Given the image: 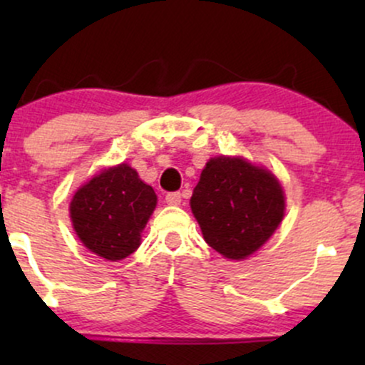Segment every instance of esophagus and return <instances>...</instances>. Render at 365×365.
Segmentation results:
<instances>
[{"label": "esophagus", "mask_w": 365, "mask_h": 365, "mask_svg": "<svg viewBox=\"0 0 365 365\" xmlns=\"http://www.w3.org/2000/svg\"><path fill=\"white\" fill-rule=\"evenodd\" d=\"M180 202H182V194L180 192H170V194H166V204H170V206H180Z\"/></svg>", "instance_id": "1"}]
</instances>
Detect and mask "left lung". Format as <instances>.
I'll use <instances>...</instances> for the list:
<instances>
[{
	"instance_id": "1",
	"label": "left lung",
	"mask_w": 365,
	"mask_h": 365,
	"mask_svg": "<svg viewBox=\"0 0 365 365\" xmlns=\"http://www.w3.org/2000/svg\"><path fill=\"white\" fill-rule=\"evenodd\" d=\"M190 207L209 247L242 261L266 244L284 216L282 183L244 158H211Z\"/></svg>"
}]
</instances>
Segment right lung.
<instances>
[{
  "label": "right lung",
  "mask_w": 365,
  "mask_h": 365,
  "mask_svg": "<svg viewBox=\"0 0 365 365\" xmlns=\"http://www.w3.org/2000/svg\"><path fill=\"white\" fill-rule=\"evenodd\" d=\"M153 187L121 163L75 192L70 217L81 242L106 261H121L140 245V233L156 207Z\"/></svg>",
  "instance_id": "1"
}]
</instances>
